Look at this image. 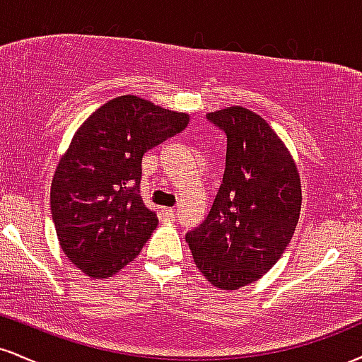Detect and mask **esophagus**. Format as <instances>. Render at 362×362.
Returning <instances> with one entry per match:
<instances>
[{
	"label": "esophagus",
	"instance_id": "1",
	"mask_svg": "<svg viewBox=\"0 0 362 362\" xmlns=\"http://www.w3.org/2000/svg\"><path fill=\"white\" fill-rule=\"evenodd\" d=\"M161 216H163V219H168V221H175L177 213L173 209H170V207H163L161 209Z\"/></svg>",
	"mask_w": 362,
	"mask_h": 362
}]
</instances>
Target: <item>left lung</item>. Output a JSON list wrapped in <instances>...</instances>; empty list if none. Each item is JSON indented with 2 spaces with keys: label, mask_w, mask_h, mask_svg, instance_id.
<instances>
[{
  "label": "left lung",
  "mask_w": 362,
  "mask_h": 362,
  "mask_svg": "<svg viewBox=\"0 0 362 362\" xmlns=\"http://www.w3.org/2000/svg\"><path fill=\"white\" fill-rule=\"evenodd\" d=\"M226 134L223 184L204 223L185 236L197 269L219 289L260 279L281 259L301 211V180L289 149L255 112L207 114Z\"/></svg>",
  "instance_id": "obj_1"
}]
</instances>
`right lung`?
Masks as SVG:
<instances>
[{
	"instance_id": "obj_1",
	"label": "right lung",
	"mask_w": 362,
	"mask_h": 362,
	"mask_svg": "<svg viewBox=\"0 0 362 362\" xmlns=\"http://www.w3.org/2000/svg\"><path fill=\"white\" fill-rule=\"evenodd\" d=\"M187 124L189 114L122 95L74 132L54 172L51 213L62 252L86 276L107 279L139 255L158 226L139 194L141 161Z\"/></svg>"
}]
</instances>
